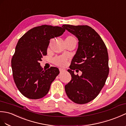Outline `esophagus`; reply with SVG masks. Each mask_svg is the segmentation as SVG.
<instances>
[{
    "label": "esophagus",
    "instance_id": "esophagus-1",
    "mask_svg": "<svg viewBox=\"0 0 126 126\" xmlns=\"http://www.w3.org/2000/svg\"><path fill=\"white\" fill-rule=\"evenodd\" d=\"M59 70H60V72H63V71H65V70H64V69H61V68H60V69H59Z\"/></svg>",
    "mask_w": 126,
    "mask_h": 126
}]
</instances>
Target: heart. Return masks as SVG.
<instances>
[{
	"label": "heart",
	"mask_w": 126,
	"mask_h": 126,
	"mask_svg": "<svg viewBox=\"0 0 126 126\" xmlns=\"http://www.w3.org/2000/svg\"><path fill=\"white\" fill-rule=\"evenodd\" d=\"M65 41H76V39L74 36L70 35L66 37ZM52 62L55 64H56V65L58 66H64L65 65L66 63V60L65 57L63 56H58L55 57L53 60H52Z\"/></svg>",
	"instance_id": "b5f03b06"
}]
</instances>
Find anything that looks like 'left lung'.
I'll return each instance as SVG.
<instances>
[{"label":"left lung","mask_w":126,"mask_h":126,"mask_svg":"<svg viewBox=\"0 0 126 126\" xmlns=\"http://www.w3.org/2000/svg\"><path fill=\"white\" fill-rule=\"evenodd\" d=\"M63 27L78 40V47L68 71L71 80L65 85L68 98L78 104H86L95 99L103 89L109 74V55L99 35L87 25H63ZM80 70V77L74 70Z\"/></svg>","instance_id":"8db88e82"}]
</instances>
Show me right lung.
Instances as JSON below:
<instances>
[{"label":"right lung","mask_w":126,"mask_h":126,"mask_svg":"<svg viewBox=\"0 0 126 126\" xmlns=\"http://www.w3.org/2000/svg\"><path fill=\"white\" fill-rule=\"evenodd\" d=\"M65 31L63 26L42 25L29 30L19 40L11 66L17 88L26 97L40 99L49 92L59 70L51 66L43 70L40 61L47 54L50 39L62 35Z\"/></svg>","instance_id":"obj_1"}]
</instances>
